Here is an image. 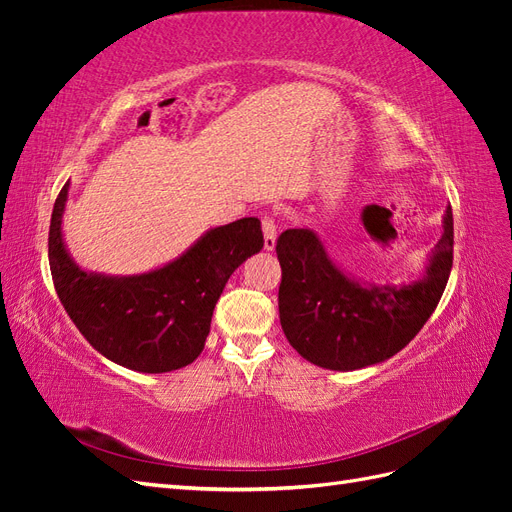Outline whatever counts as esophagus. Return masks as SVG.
<instances>
[{"label":"esophagus","mask_w":512,"mask_h":512,"mask_svg":"<svg viewBox=\"0 0 512 512\" xmlns=\"http://www.w3.org/2000/svg\"><path fill=\"white\" fill-rule=\"evenodd\" d=\"M262 235H265V250H275L277 224H275L273 215H269V213L262 215Z\"/></svg>","instance_id":"1"}]
</instances>
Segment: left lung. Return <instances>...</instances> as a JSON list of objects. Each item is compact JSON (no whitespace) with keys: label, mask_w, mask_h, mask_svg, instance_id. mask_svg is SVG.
<instances>
[{"label":"left lung","mask_w":512,"mask_h":512,"mask_svg":"<svg viewBox=\"0 0 512 512\" xmlns=\"http://www.w3.org/2000/svg\"><path fill=\"white\" fill-rule=\"evenodd\" d=\"M282 265L277 294L290 346L318 367L352 371L406 348L438 307L453 269V209L423 280L363 286L339 271L312 230L290 228L275 245Z\"/></svg>","instance_id":"8db88e82"}]
</instances>
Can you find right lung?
I'll list each match as a JSON object with an SVG mask.
<instances>
[{
    "label": "right lung",
    "mask_w": 512,
    "mask_h": 512,
    "mask_svg": "<svg viewBox=\"0 0 512 512\" xmlns=\"http://www.w3.org/2000/svg\"><path fill=\"white\" fill-rule=\"evenodd\" d=\"M61 188L49 228V265L57 297L76 329L106 359L145 374L190 365L203 352L213 307L228 277L265 245L258 218L209 230L170 265L134 277L85 273L61 241Z\"/></svg>",
    "instance_id": "right-lung-1"
}]
</instances>
